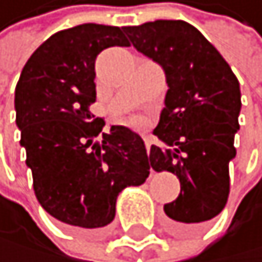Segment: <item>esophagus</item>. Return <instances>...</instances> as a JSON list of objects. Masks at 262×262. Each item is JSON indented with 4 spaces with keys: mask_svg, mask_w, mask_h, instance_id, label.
Segmentation results:
<instances>
[{
    "mask_svg": "<svg viewBox=\"0 0 262 262\" xmlns=\"http://www.w3.org/2000/svg\"><path fill=\"white\" fill-rule=\"evenodd\" d=\"M144 144H146V151L149 154L151 152V138H144Z\"/></svg>",
    "mask_w": 262,
    "mask_h": 262,
    "instance_id": "34e87169",
    "label": "esophagus"
}]
</instances>
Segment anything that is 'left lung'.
Segmentation results:
<instances>
[{
    "label": "left lung",
    "mask_w": 262,
    "mask_h": 262,
    "mask_svg": "<svg viewBox=\"0 0 262 262\" xmlns=\"http://www.w3.org/2000/svg\"><path fill=\"white\" fill-rule=\"evenodd\" d=\"M133 46L165 72L169 90L154 134L149 164L180 180L179 197L164 205L177 234L200 230L225 208L230 195V161L236 156L239 82L222 54L185 21L159 19L126 26Z\"/></svg>",
    "instance_id": "1"
}]
</instances>
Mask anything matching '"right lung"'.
I'll return each instance as SVG.
<instances>
[{
    "label": "right lung",
    "mask_w": 262,
    "mask_h": 262,
    "mask_svg": "<svg viewBox=\"0 0 262 262\" xmlns=\"http://www.w3.org/2000/svg\"><path fill=\"white\" fill-rule=\"evenodd\" d=\"M129 47L116 26L80 24L55 32L26 62L16 85L21 129L34 193L49 215L75 231L113 222L116 197L149 176L144 141L124 126L95 118V60L108 47ZM100 134L103 141L94 138Z\"/></svg>",
    "instance_id": "right-lung-1"
}]
</instances>
